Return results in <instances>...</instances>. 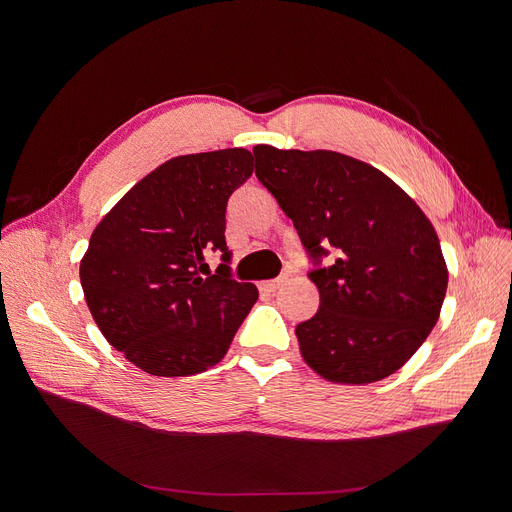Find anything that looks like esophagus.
I'll return each mask as SVG.
<instances>
[{
  "label": "esophagus",
  "mask_w": 512,
  "mask_h": 512,
  "mask_svg": "<svg viewBox=\"0 0 512 512\" xmlns=\"http://www.w3.org/2000/svg\"><path fill=\"white\" fill-rule=\"evenodd\" d=\"M286 276H282V278H278V280H267V282H261L259 286H261V290H265V292H276L280 286H284L286 284Z\"/></svg>",
  "instance_id": "obj_1"
}]
</instances>
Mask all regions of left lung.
I'll list each match as a JSON object with an SVG mask.
<instances>
[{
    "instance_id": "8db88e82",
    "label": "left lung",
    "mask_w": 512,
    "mask_h": 512,
    "mask_svg": "<svg viewBox=\"0 0 512 512\" xmlns=\"http://www.w3.org/2000/svg\"><path fill=\"white\" fill-rule=\"evenodd\" d=\"M255 174L313 259L319 311L297 326L305 363L334 384L380 382L405 365L436 326L448 286L438 234L384 172L336 151L255 145Z\"/></svg>"
}]
</instances>
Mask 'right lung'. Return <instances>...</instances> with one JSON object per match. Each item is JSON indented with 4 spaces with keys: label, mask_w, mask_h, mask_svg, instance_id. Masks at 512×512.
I'll return each mask as SVG.
<instances>
[{
    "label": "right lung",
    "mask_w": 512,
    "mask_h": 512,
    "mask_svg": "<svg viewBox=\"0 0 512 512\" xmlns=\"http://www.w3.org/2000/svg\"><path fill=\"white\" fill-rule=\"evenodd\" d=\"M253 174L247 149L178 155L110 209L80 259L97 328L132 365L184 378L220 363L255 305V284L211 274L205 249H226V203Z\"/></svg>",
    "instance_id": "right-lung-1"
}]
</instances>
